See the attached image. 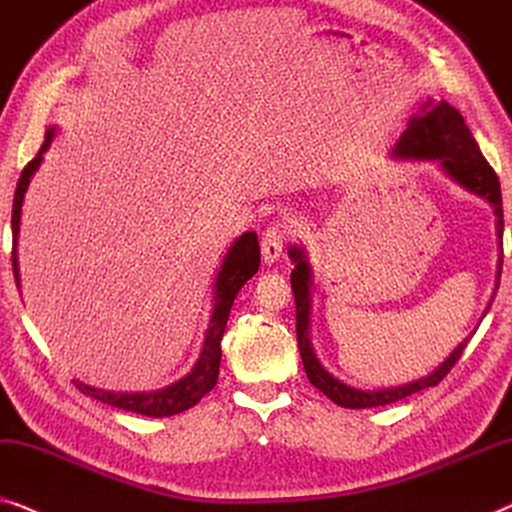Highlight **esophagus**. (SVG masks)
I'll return each instance as SVG.
<instances>
[{"label": "esophagus", "instance_id": "obj_1", "mask_svg": "<svg viewBox=\"0 0 512 512\" xmlns=\"http://www.w3.org/2000/svg\"><path fill=\"white\" fill-rule=\"evenodd\" d=\"M287 236H290V225H285V222H276V225L266 229L262 236V257L266 264L278 262L280 255H283Z\"/></svg>", "mask_w": 512, "mask_h": 512}]
</instances>
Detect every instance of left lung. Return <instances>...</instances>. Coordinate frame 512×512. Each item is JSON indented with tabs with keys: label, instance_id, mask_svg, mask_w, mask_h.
Segmentation results:
<instances>
[{
	"label": "left lung",
	"instance_id": "left-lung-1",
	"mask_svg": "<svg viewBox=\"0 0 512 512\" xmlns=\"http://www.w3.org/2000/svg\"><path fill=\"white\" fill-rule=\"evenodd\" d=\"M392 155L397 160H436L441 164V169L448 174L452 181L459 183L466 190L478 194V197L487 199L489 206L494 208L496 215V239H499V264H496V280H494V292L492 299L482 313L485 318L489 306H492L494 294L499 290L501 280V264H503V206H501V185L499 176L494 174V169L489 167V162L482 157L478 143H475L473 134L466 127L455 106L448 102H434L427 99L420 106L413 118L408 120L406 129L399 136L397 146H394ZM290 257L294 262L290 283L294 290V304H297V341L301 362H304L306 376L311 380V385L318 387L322 394L338 403L343 408H376L387 406L399 399H406L410 394L427 390L441 383L448 376L452 366L457 364V359L462 357V352L469 343V338H464L455 350L450 352V357H445V362L436 366L429 376L417 378L413 383L399 385V387H383V390H357L341 383V380L331 376V373L320 364V359L315 357L313 343H311V264H308L304 248H290Z\"/></svg>",
	"mask_w": 512,
	"mask_h": 512
}]
</instances>
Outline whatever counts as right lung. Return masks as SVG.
Listing matches in <instances>:
<instances>
[{
  "instance_id": "obj_1",
  "label": "right lung",
  "mask_w": 512,
  "mask_h": 512,
  "mask_svg": "<svg viewBox=\"0 0 512 512\" xmlns=\"http://www.w3.org/2000/svg\"><path fill=\"white\" fill-rule=\"evenodd\" d=\"M55 136V127H50L46 132V141H43L37 157L27 164L23 174L18 178L16 185V197H13V215H11V232H13V276H16V285L20 290V269H18V234H20V213H23V201L25 192L30 187L32 176L37 174V169L43 162V153L50 148V141ZM259 269V241L255 232H246L229 246L225 259H222L218 278H215V290H213V313L208 320V329L201 343L199 357L187 376H183L169 387L155 392H109V390H97V387L85 385L81 380H74V385L88 397H95L97 401L109 403V406L129 410V413H139L146 417H169L183 410L192 408L194 403H199L204 394H208L218 383L220 373V341L225 334L229 311L236 294L250 278L255 276Z\"/></svg>"
}]
</instances>
